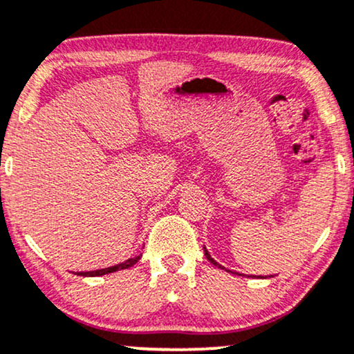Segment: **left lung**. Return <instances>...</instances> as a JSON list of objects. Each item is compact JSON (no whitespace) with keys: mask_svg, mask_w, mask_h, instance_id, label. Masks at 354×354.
<instances>
[{"mask_svg":"<svg viewBox=\"0 0 354 354\" xmlns=\"http://www.w3.org/2000/svg\"><path fill=\"white\" fill-rule=\"evenodd\" d=\"M204 254H205V258H207L209 261L212 263L214 266H217V268H222V270H225V271H229V272H234V274H239V272H235V271H230V270H227V268H223L222 265H218V263L216 261V259H214L212 257H210V253L207 252V248H205V247H204ZM241 276H243V274H241ZM253 277H257V276H253ZM258 277H263V276H258ZM265 277H266V276H265ZM268 277H271V276H268Z\"/></svg>","mask_w":354,"mask_h":354,"instance_id":"8db88e82","label":"left lung"}]
</instances>
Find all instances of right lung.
I'll return each instance as SVG.
<instances>
[{
	"instance_id": "right-lung-1",
	"label": "right lung",
	"mask_w": 354,
	"mask_h": 354,
	"mask_svg": "<svg viewBox=\"0 0 354 354\" xmlns=\"http://www.w3.org/2000/svg\"><path fill=\"white\" fill-rule=\"evenodd\" d=\"M142 254H138V257H133V258H129L125 259L124 263H119V265L115 266H109V268H104V270H96V271H84V272H77L80 276H102V274H109V272H115V271H120V270H127V268H131L136 265V263L140 259Z\"/></svg>"
}]
</instances>
